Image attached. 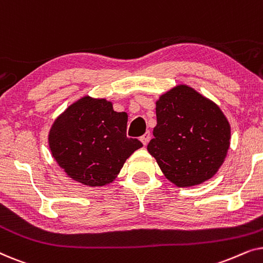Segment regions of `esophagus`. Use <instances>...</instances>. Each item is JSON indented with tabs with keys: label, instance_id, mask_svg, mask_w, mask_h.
<instances>
[{
	"label": "esophagus",
	"instance_id": "esophagus-1",
	"mask_svg": "<svg viewBox=\"0 0 263 263\" xmlns=\"http://www.w3.org/2000/svg\"><path fill=\"white\" fill-rule=\"evenodd\" d=\"M149 139H151V134H149V132H147L146 134H143L142 136H141V142L143 143V146H146L147 143H148V141H149Z\"/></svg>",
	"mask_w": 263,
	"mask_h": 263
}]
</instances>
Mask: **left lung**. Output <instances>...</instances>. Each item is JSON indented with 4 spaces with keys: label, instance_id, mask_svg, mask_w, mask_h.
I'll return each instance as SVG.
<instances>
[{
    "label": "left lung",
    "instance_id": "1",
    "mask_svg": "<svg viewBox=\"0 0 263 263\" xmlns=\"http://www.w3.org/2000/svg\"><path fill=\"white\" fill-rule=\"evenodd\" d=\"M157 125L147 151L167 181L199 185L217 174L230 147L231 125L220 107L185 84L156 102Z\"/></svg>",
    "mask_w": 263,
    "mask_h": 263
}]
</instances>
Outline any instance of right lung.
<instances>
[{
	"label": "right lung",
	"instance_id": "1",
	"mask_svg": "<svg viewBox=\"0 0 263 263\" xmlns=\"http://www.w3.org/2000/svg\"><path fill=\"white\" fill-rule=\"evenodd\" d=\"M127 112L115 111L112 102L84 96L53 121L50 152L73 181L91 188L107 185L142 147L138 139L127 138Z\"/></svg>",
	"mask_w": 263,
	"mask_h": 263
}]
</instances>
